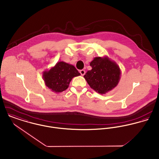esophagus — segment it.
I'll use <instances>...</instances> for the list:
<instances>
[{
    "label": "esophagus",
    "instance_id": "esophagus-1",
    "mask_svg": "<svg viewBox=\"0 0 159 159\" xmlns=\"http://www.w3.org/2000/svg\"><path fill=\"white\" fill-rule=\"evenodd\" d=\"M80 73H81V75L82 76H83V75H84V74H85L86 71H85V70H81L80 71Z\"/></svg>",
    "mask_w": 159,
    "mask_h": 159
}]
</instances>
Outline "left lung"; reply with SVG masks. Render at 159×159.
Here are the masks:
<instances>
[{
  "label": "left lung",
  "mask_w": 159,
  "mask_h": 159,
  "mask_svg": "<svg viewBox=\"0 0 159 159\" xmlns=\"http://www.w3.org/2000/svg\"><path fill=\"white\" fill-rule=\"evenodd\" d=\"M90 66L92 70L87 71L84 78L95 92L105 94L118 84L121 71L119 66L109 57H95Z\"/></svg>",
  "instance_id": "8db88e82"
}]
</instances>
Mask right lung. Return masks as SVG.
Listing matches in <instances>:
<instances>
[{
  "instance_id": "obj_1",
  "label": "right lung",
  "mask_w": 159,
  "mask_h": 159,
  "mask_svg": "<svg viewBox=\"0 0 159 159\" xmlns=\"http://www.w3.org/2000/svg\"><path fill=\"white\" fill-rule=\"evenodd\" d=\"M80 73L71 64L60 61L43 73V79L45 85L51 91L59 93L68 88L72 78L80 76Z\"/></svg>"
}]
</instances>
